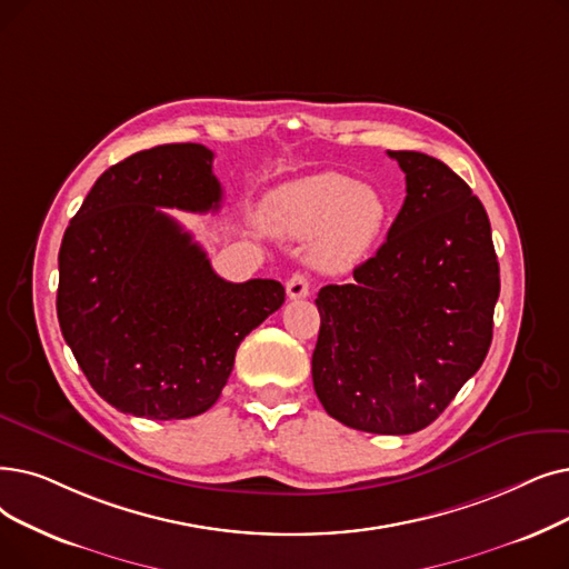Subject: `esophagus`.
<instances>
[{"mask_svg":"<svg viewBox=\"0 0 569 569\" xmlns=\"http://www.w3.org/2000/svg\"><path fill=\"white\" fill-rule=\"evenodd\" d=\"M309 290H311V286H309V279L305 274H292L286 283V292H288L290 300L307 298Z\"/></svg>","mask_w":569,"mask_h":569,"instance_id":"34e87169","label":"esophagus"}]
</instances>
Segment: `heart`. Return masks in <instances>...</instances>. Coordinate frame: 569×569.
<instances>
[{
	"label": "heart",
	"mask_w": 569,
	"mask_h": 569,
	"mask_svg": "<svg viewBox=\"0 0 569 569\" xmlns=\"http://www.w3.org/2000/svg\"><path fill=\"white\" fill-rule=\"evenodd\" d=\"M386 197L367 183L323 171L271 190L262 220L283 237H313L311 260L326 271H341L360 262L386 226Z\"/></svg>",
	"instance_id": "heart-1"
}]
</instances>
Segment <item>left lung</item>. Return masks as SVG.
<instances>
[{"label": "left lung", "instance_id": "1", "mask_svg": "<svg viewBox=\"0 0 569 569\" xmlns=\"http://www.w3.org/2000/svg\"><path fill=\"white\" fill-rule=\"evenodd\" d=\"M388 156L405 171V204L353 283L320 288L311 377L339 423L411 435L481 367L500 267L488 213L453 169L416 151Z\"/></svg>", "mask_w": 569, "mask_h": 569}]
</instances>
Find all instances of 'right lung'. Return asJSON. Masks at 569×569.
<instances>
[{"label": "right lung", "instance_id": "1", "mask_svg": "<svg viewBox=\"0 0 569 569\" xmlns=\"http://www.w3.org/2000/svg\"><path fill=\"white\" fill-rule=\"evenodd\" d=\"M202 143H164L109 167L60 246L58 320L102 400L153 421L216 405L243 337L274 313V279H220L164 209L218 211L223 188Z\"/></svg>", "mask_w": 569, "mask_h": 569}]
</instances>
